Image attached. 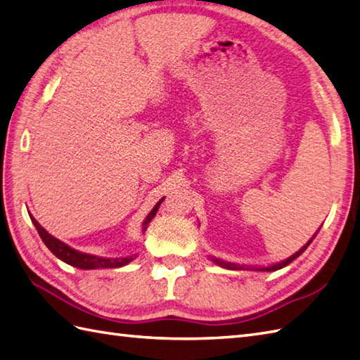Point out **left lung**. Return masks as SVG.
Returning <instances> with one entry per match:
<instances>
[{
	"instance_id": "obj_1",
	"label": "left lung",
	"mask_w": 360,
	"mask_h": 360,
	"mask_svg": "<svg viewBox=\"0 0 360 360\" xmlns=\"http://www.w3.org/2000/svg\"><path fill=\"white\" fill-rule=\"evenodd\" d=\"M311 240H313V238H311ZM311 240L303 246V248H300V250L295 252V254H292L291 257H288L286 260H283V262H281V263H276V265H271V266H262V268H254L255 271H276V269H281V268H283V266H286V265H290V263L294 260V259H297L299 255L307 250V248L309 246V243H311ZM214 263H217L219 266H221V268H228V269H250V268H246V266H240V265H236V263H231V262H225V260H220V259H211Z\"/></svg>"
}]
</instances>
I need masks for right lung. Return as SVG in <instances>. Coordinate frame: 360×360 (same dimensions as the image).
<instances>
[{
	"mask_svg": "<svg viewBox=\"0 0 360 360\" xmlns=\"http://www.w3.org/2000/svg\"><path fill=\"white\" fill-rule=\"evenodd\" d=\"M165 200V197L160 200L154 207L153 211L148 214V217L143 221V233H145L149 221L154 219V215L157 214L160 205ZM30 220L34 223V226L37 228L39 237H41V240L44 242V245L49 248L51 252L53 255H57L60 260H63L68 265H72L75 268L79 269H97V268H120V266H124L127 263L132 262L135 259V255L137 254H132V255H126V257H117V259H108V257H97V255H91V254H84V252H79L74 248H70L69 245L63 243L58 238H55L53 236H51L47 231L39 225V223L32 217L30 215Z\"/></svg>",
	"mask_w": 360,
	"mask_h": 360,
	"instance_id": "add662e5",
	"label": "right lung"
}]
</instances>
